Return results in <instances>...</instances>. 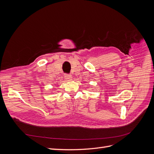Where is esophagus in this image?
I'll return each instance as SVG.
<instances>
[{
	"instance_id": "1",
	"label": "esophagus",
	"mask_w": 154,
	"mask_h": 154,
	"mask_svg": "<svg viewBox=\"0 0 154 154\" xmlns=\"http://www.w3.org/2000/svg\"><path fill=\"white\" fill-rule=\"evenodd\" d=\"M64 78H65V79H66V80H71V79H72V76H71V74H65Z\"/></svg>"
}]
</instances>
